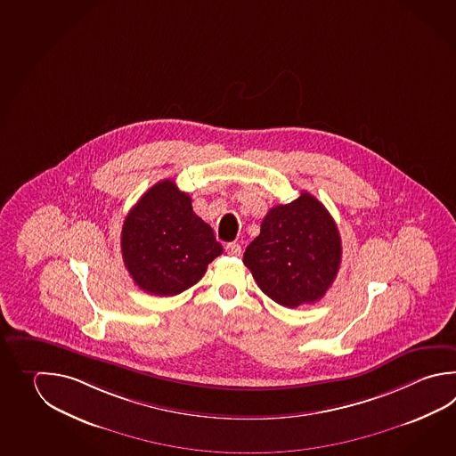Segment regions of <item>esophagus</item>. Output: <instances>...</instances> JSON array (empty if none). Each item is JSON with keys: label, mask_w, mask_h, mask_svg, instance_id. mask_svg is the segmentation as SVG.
<instances>
[{"label": "esophagus", "mask_w": 456, "mask_h": 456, "mask_svg": "<svg viewBox=\"0 0 456 456\" xmlns=\"http://www.w3.org/2000/svg\"><path fill=\"white\" fill-rule=\"evenodd\" d=\"M225 251H227L229 255H232V256H240V255H242V247L235 242L227 243V245H225Z\"/></svg>", "instance_id": "1"}]
</instances>
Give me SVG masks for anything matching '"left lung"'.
I'll list each match as a JSON object with an SVG mask.
<instances>
[{
	"instance_id": "obj_1",
	"label": "left lung",
	"mask_w": 456,
	"mask_h": 456,
	"mask_svg": "<svg viewBox=\"0 0 456 456\" xmlns=\"http://www.w3.org/2000/svg\"><path fill=\"white\" fill-rule=\"evenodd\" d=\"M341 237L331 214L302 191L271 208L243 263L258 288L282 307L315 304L331 288L341 265Z\"/></svg>"
}]
</instances>
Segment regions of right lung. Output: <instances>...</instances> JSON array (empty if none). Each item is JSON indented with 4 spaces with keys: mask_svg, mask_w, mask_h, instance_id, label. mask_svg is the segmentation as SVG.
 <instances>
[{
    "mask_svg": "<svg viewBox=\"0 0 456 456\" xmlns=\"http://www.w3.org/2000/svg\"><path fill=\"white\" fill-rule=\"evenodd\" d=\"M221 253L211 225L196 216L191 198L174 180L151 186L121 229L125 266L136 286L154 296L191 288Z\"/></svg>",
    "mask_w": 456,
    "mask_h": 456,
    "instance_id": "obj_1",
    "label": "right lung"
}]
</instances>
